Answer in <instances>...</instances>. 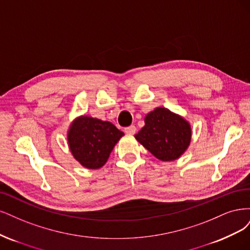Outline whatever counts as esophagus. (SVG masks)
<instances>
[{"mask_svg":"<svg viewBox=\"0 0 250 250\" xmlns=\"http://www.w3.org/2000/svg\"><path fill=\"white\" fill-rule=\"evenodd\" d=\"M125 134H128V135H134L136 132V127H135V125L126 126V127H125Z\"/></svg>","mask_w":250,"mask_h":250,"instance_id":"34e87169","label":"esophagus"}]
</instances>
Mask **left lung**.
Here are the masks:
<instances>
[{"mask_svg": "<svg viewBox=\"0 0 250 250\" xmlns=\"http://www.w3.org/2000/svg\"><path fill=\"white\" fill-rule=\"evenodd\" d=\"M144 120L146 125L135 138L159 160L173 161L189 146L191 128L179 115L165 108H157Z\"/></svg>", "mask_w": 250, "mask_h": 250, "instance_id": "left-lung-1", "label": "left lung"}]
</instances>
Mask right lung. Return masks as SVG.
Returning <instances> with one entry per match:
<instances>
[{"instance_id":"obj_1","label":"right lung","mask_w":250,"mask_h":250,"mask_svg":"<svg viewBox=\"0 0 250 250\" xmlns=\"http://www.w3.org/2000/svg\"><path fill=\"white\" fill-rule=\"evenodd\" d=\"M125 134L109 122L82 116L71 125L68 144L75 159L86 168L102 167Z\"/></svg>"}]
</instances>
